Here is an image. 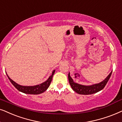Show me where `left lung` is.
I'll return each instance as SVG.
<instances>
[{"mask_svg":"<svg viewBox=\"0 0 122 122\" xmlns=\"http://www.w3.org/2000/svg\"><path fill=\"white\" fill-rule=\"evenodd\" d=\"M112 73V72H110L107 78L102 82H100L99 83H96V84L90 85V86H85V85H82L76 83L71 78L69 73H68V80L71 87L73 90V91H75L77 94L81 95H90L99 92L103 89L109 80Z\"/></svg>","mask_w":122,"mask_h":122,"instance_id":"8db88e82","label":"left lung"}]
</instances>
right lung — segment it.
I'll use <instances>...</instances> for the list:
<instances>
[{
    "mask_svg": "<svg viewBox=\"0 0 122 122\" xmlns=\"http://www.w3.org/2000/svg\"><path fill=\"white\" fill-rule=\"evenodd\" d=\"M55 71V70H53V72H52L51 75L49 77V78L47 79L45 82L41 83L40 85H35V86H25L18 85V83H17L16 82L13 81L12 79L9 78V76L7 75H7L8 76V78L9 80H10V81L11 83H12V85H13L18 91H20V92L23 93H25V94L37 95L45 92L46 90L48 88L52 81V78H53V76L54 74Z\"/></svg>",
    "mask_w": 122,
    "mask_h": 122,
    "instance_id": "1",
    "label": "right lung"
}]
</instances>
